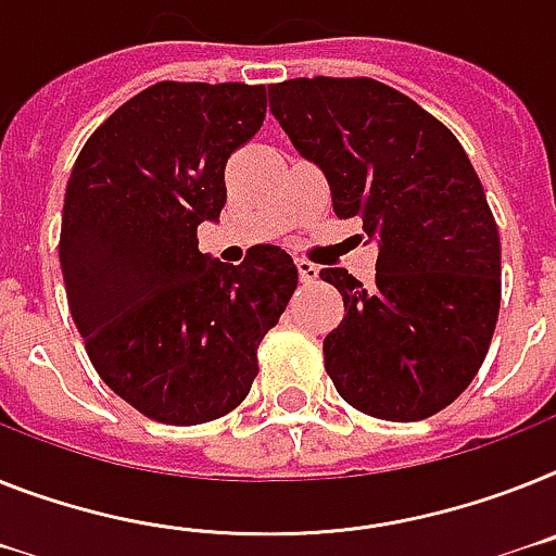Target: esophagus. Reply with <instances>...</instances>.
I'll list each match as a JSON object with an SVG mask.
<instances>
[{
	"mask_svg": "<svg viewBox=\"0 0 556 556\" xmlns=\"http://www.w3.org/2000/svg\"><path fill=\"white\" fill-rule=\"evenodd\" d=\"M296 270H300L302 282H314V279L319 277V268H316L311 260H296Z\"/></svg>",
	"mask_w": 556,
	"mask_h": 556,
	"instance_id": "1",
	"label": "esophagus"
}]
</instances>
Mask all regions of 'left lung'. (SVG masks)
<instances>
[{"instance_id": "1", "label": "left lung", "mask_w": 556, "mask_h": 556, "mask_svg": "<svg viewBox=\"0 0 556 556\" xmlns=\"http://www.w3.org/2000/svg\"><path fill=\"white\" fill-rule=\"evenodd\" d=\"M274 118L330 184L339 220L379 242L376 286L321 268L344 319L325 370L358 413L421 421L478 376L501 311V235L450 129L372 78L270 84Z\"/></svg>"}]
</instances>
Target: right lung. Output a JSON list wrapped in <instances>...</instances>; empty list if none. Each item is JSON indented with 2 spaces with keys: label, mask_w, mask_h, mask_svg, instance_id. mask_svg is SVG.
Here are the masks:
<instances>
[{
  "label": "right lung",
  "mask_w": 556,
  "mask_h": 556,
  "mask_svg": "<svg viewBox=\"0 0 556 556\" xmlns=\"http://www.w3.org/2000/svg\"><path fill=\"white\" fill-rule=\"evenodd\" d=\"M263 118V84H152L70 172L59 240L70 314L104 384L161 424L231 413L296 291L279 245H254L242 265L198 249V226L226 206L228 157Z\"/></svg>",
  "instance_id": "add662e5"
}]
</instances>
